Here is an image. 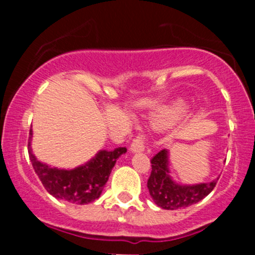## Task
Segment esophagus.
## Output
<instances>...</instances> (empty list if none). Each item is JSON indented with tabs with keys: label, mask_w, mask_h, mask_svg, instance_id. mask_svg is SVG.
I'll return each instance as SVG.
<instances>
[{
	"label": "esophagus",
	"mask_w": 255,
	"mask_h": 255,
	"mask_svg": "<svg viewBox=\"0 0 255 255\" xmlns=\"http://www.w3.org/2000/svg\"><path fill=\"white\" fill-rule=\"evenodd\" d=\"M129 150L132 151V153H140V151H144V135L143 134H139V137L133 139L132 144H130Z\"/></svg>",
	"instance_id": "34e87169"
}]
</instances>
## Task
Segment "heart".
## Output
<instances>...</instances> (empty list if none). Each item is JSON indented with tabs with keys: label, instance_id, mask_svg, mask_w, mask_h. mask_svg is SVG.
Here are the masks:
<instances>
[{
	"label": "heart",
	"instance_id": "heart-1",
	"mask_svg": "<svg viewBox=\"0 0 255 255\" xmlns=\"http://www.w3.org/2000/svg\"><path fill=\"white\" fill-rule=\"evenodd\" d=\"M187 111V104L184 100H176V101L171 102L170 105L164 107L160 112L156 115L155 120H154V126L159 129H164L174 123L177 122L185 112Z\"/></svg>",
	"mask_w": 255,
	"mask_h": 255
}]
</instances>
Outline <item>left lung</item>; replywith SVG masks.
<instances>
[{
	"label": "left lung",
	"instance_id": "1",
	"mask_svg": "<svg viewBox=\"0 0 255 255\" xmlns=\"http://www.w3.org/2000/svg\"><path fill=\"white\" fill-rule=\"evenodd\" d=\"M217 180L194 185L177 184L170 176L169 151L163 149L151 159V173L148 179V190L153 201L159 207L164 210H179L197 204L205 199L216 186Z\"/></svg>",
	"mask_w": 255,
	"mask_h": 255
}]
</instances>
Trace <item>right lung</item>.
<instances>
[{"label":"right lung","instance_id":"right-lung-1","mask_svg":"<svg viewBox=\"0 0 255 255\" xmlns=\"http://www.w3.org/2000/svg\"><path fill=\"white\" fill-rule=\"evenodd\" d=\"M32 139V129L29 132ZM28 143V154L35 174L43 186L55 199L75 205H86L99 199L116 161L127 151L125 146L113 150H100L91 160L74 169H59L35 158Z\"/></svg>","mask_w":255,"mask_h":255}]
</instances>
